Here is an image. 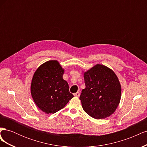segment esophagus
Listing matches in <instances>:
<instances>
[{"label":"esophagus","mask_w":147,"mask_h":147,"mask_svg":"<svg viewBox=\"0 0 147 147\" xmlns=\"http://www.w3.org/2000/svg\"><path fill=\"white\" fill-rule=\"evenodd\" d=\"M80 95V93L79 92H77L76 93H75V94H74V96H76V97H79Z\"/></svg>","instance_id":"34e87169"}]
</instances>
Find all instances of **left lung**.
<instances>
[{"mask_svg":"<svg viewBox=\"0 0 147 147\" xmlns=\"http://www.w3.org/2000/svg\"><path fill=\"white\" fill-rule=\"evenodd\" d=\"M86 88L80 99L87 114L95 119L105 118L117 110L121 97V86L114 71L97 64L83 72Z\"/></svg>","mask_w":147,"mask_h":147,"instance_id":"obj_1","label":"left lung"}]
</instances>
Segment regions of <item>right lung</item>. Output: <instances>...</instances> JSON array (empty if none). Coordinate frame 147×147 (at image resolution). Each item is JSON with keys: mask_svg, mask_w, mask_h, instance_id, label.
<instances>
[{"mask_svg": "<svg viewBox=\"0 0 147 147\" xmlns=\"http://www.w3.org/2000/svg\"><path fill=\"white\" fill-rule=\"evenodd\" d=\"M64 73V69L57 60L45 62L34 72L30 93L35 104L42 112L55 113L73 98L68 83L63 78Z\"/></svg>", "mask_w": 147, "mask_h": 147, "instance_id": "right-lung-1", "label": "right lung"}]
</instances>
